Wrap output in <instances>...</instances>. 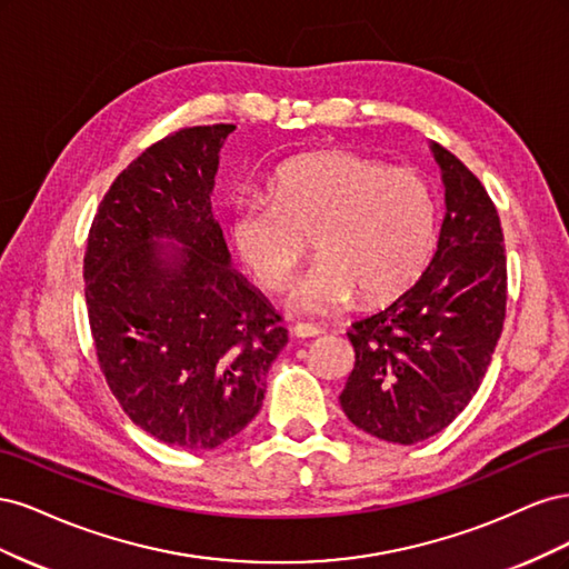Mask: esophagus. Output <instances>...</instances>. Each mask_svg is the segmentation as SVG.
<instances>
[{
	"instance_id": "34e87169",
	"label": "esophagus",
	"mask_w": 569,
	"mask_h": 569,
	"mask_svg": "<svg viewBox=\"0 0 569 569\" xmlns=\"http://www.w3.org/2000/svg\"><path fill=\"white\" fill-rule=\"evenodd\" d=\"M320 332H322L320 327H316V325H306V322H299V325L291 327V335L299 337V339H311V337H318Z\"/></svg>"
}]
</instances>
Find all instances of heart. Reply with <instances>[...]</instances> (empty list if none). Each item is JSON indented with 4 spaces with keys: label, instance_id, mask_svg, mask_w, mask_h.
Listing matches in <instances>:
<instances>
[{
    "label": "heart",
    "instance_id": "b5f03b06",
    "mask_svg": "<svg viewBox=\"0 0 569 569\" xmlns=\"http://www.w3.org/2000/svg\"><path fill=\"white\" fill-rule=\"evenodd\" d=\"M435 189L410 168L327 149L272 170L266 197L232 203V251L266 289H282L313 237L316 266L287 299L291 311L327 316L360 295L382 303L403 295L437 247Z\"/></svg>",
    "mask_w": 569,
    "mask_h": 569
}]
</instances>
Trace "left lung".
I'll list each match as a JSON object with an SVG mask.
<instances>
[{"label": "left lung", "instance_id": "left-lung-1", "mask_svg": "<svg viewBox=\"0 0 569 569\" xmlns=\"http://www.w3.org/2000/svg\"><path fill=\"white\" fill-rule=\"evenodd\" d=\"M446 216L432 263L385 311L351 325L356 366L339 403L363 432L418 443L477 393L506 320V249L493 201L460 159L432 144Z\"/></svg>", "mask_w": 569, "mask_h": 569}]
</instances>
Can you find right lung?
I'll return each instance as SVG.
<instances>
[{
  "label": "right lung",
  "mask_w": 569,
  "mask_h": 569,
  "mask_svg": "<svg viewBox=\"0 0 569 569\" xmlns=\"http://www.w3.org/2000/svg\"><path fill=\"white\" fill-rule=\"evenodd\" d=\"M232 130L182 128L142 151L101 199L84 251V301L111 393L147 435L189 451L216 449L256 418L287 343L274 308L230 266L213 216Z\"/></svg>",
  "instance_id": "add662e5"
}]
</instances>
